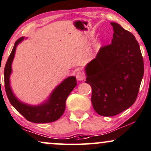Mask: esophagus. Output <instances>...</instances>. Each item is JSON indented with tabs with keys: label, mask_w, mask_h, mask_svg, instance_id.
Returning <instances> with one entry per match:
<instances>
[{
	"label": "esophagus",
	"mask_w": 151,
	"mask_h": 151,
	"mask_svg": "<svg viewBox=\"0 0 151 151\" xmlns=\"http://www.w3.org/2000/svg\"><path fill=\"white\" fill-rule=\"evenodd\" d=\"M76 77H77L78 81H83L86 78V76H85V74L83 73L82 71H79L76 74Z\"/></svg>",
	"instance_id": "obj_1"
}]
</instances>
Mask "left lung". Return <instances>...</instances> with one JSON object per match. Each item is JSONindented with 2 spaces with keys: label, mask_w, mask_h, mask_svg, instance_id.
<instances>
[{
  "label": "left lung",
  "mask_w": 151,
  "mask_h": 151,
  "mask_svg": "<svg viewBox=\"0 0 151 151\" xmlns=\"http://www.w3.org/2000/svg\"><path fill=\"white\" fill-rule=\"evenodd\" d=\"M112 43L102 46L86 65V81L92 88L91 102L101 116H115L137 100L144 73L143 59L134 36L111 22Z\"/></svg>",
  "instance_id": "1"
}]
</instances>
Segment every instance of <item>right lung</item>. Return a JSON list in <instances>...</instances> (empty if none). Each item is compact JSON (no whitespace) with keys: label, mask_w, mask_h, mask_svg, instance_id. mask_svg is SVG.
I'll return each instance as SVG.
<instances>
[{"label":"right lung","mask_w":151,"mask_h":151,"mask_svg":"<svg viewBox=\"0 0 151 151\" xmlns=\"http://www.w3.org/2000/svg\"><path fill=\"white\" fill-rule=\"evenodd\" d=\"M24 38L16 41L4 69L5 89L9 101L12 106L28 121L34 123H48L56 121L63 115L65 110V102L74 88L77 86L76 77H70L62 82L55 90L46 103L39 106H30L19 102L12 93L10 86V75L16 47Z\"/></svg>","instance_id":"add662e5"}]
</instances>
